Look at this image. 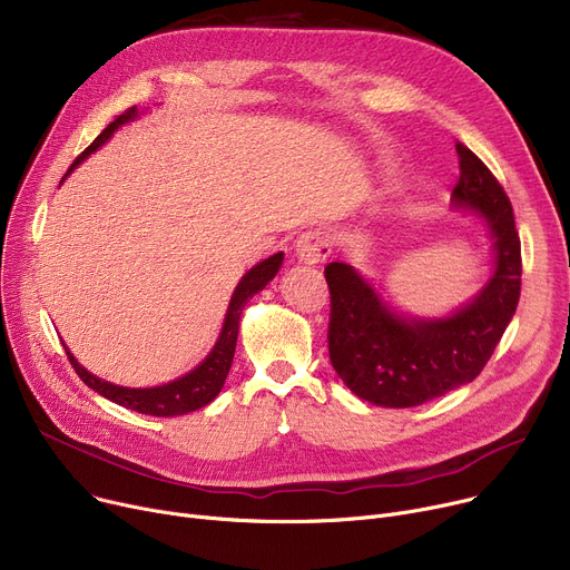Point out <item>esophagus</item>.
<instances>
[{
    "label": "esophagus",
    "instance_id": "esophagus-1",
    "mask_svg": "<svg viewBox=\"0 0 570 570\" xmlns=\"http://www.w3.org/2000/svg\"><path fill=\"white\" fill-rule=\"evenodd\" d=\"M295 252H297V258L305 263L325 261L332 254V236L323 229H309L297 238Z\"/></svg>",
    "mask_w": 570,
    "mask_h": 570
}]
</instances>
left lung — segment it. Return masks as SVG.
Masks as SVG:
<instances>
[{"label":"left lung","mask_w":570,"mask_h":570,"mask_svg":"<svg viewBox=\"0 0 570 570\" xmlns=\"http://www.w3.org/2000/svg\"><path fill=\"white\" fill-rule=\"evenodd\" d=\"M456 154L453 202L481 213L495 238V275L465 309L442 321H405L381 305L351 265H325L330 362L353 394L375 405H422L472 383L518 307L522 256L511 202L463 141Z\"/></svg>","instance_id":"8db88e82"}]
</instances>
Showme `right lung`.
<instances>
[{"label":"right lung","instance_id":"obj_1","mask_svg":"<svg viewBox=\"0 0 570 570\" xmlns=\"http://www.w3.org/2000/svg\"><path fill=\"white\" fill-rule=\"evenodd\" d=\"M135 107L126 109L121 117L117 121H111L94 141L89 148H85L82 154L75 158V163L68 167L66 176L78 167L89 154H94V150L105 144L109 139V135L117 130L121 124L130 121L135 117ZM63 176V178H66ZM284 261V254H275L271 258L261 261L258 265H254V268L240 279V284L236 286L234 291V297L229 302V312H226V318H224V327H222V334L217 338V344L213 348V353L193 371L187 373L183 377H178V381L169 383V385H163V387H150V390H128V387H119V385H111V383H105L100 381V377L91 375L87 368H82L78 364V360H75L68 348H66V355H68V362L72 364L75 373L80 375V381L85 385H89L94 392H98L100 396L119 403L128 410H135V412H141V414H154V416H176V414H185V412H193V410H199L204 405H208L222 390L226 375H229V368H232V362H234V353H236V341H238V323H240V314L247 305V299L258 293L261 288H265V284H268L277 271L279 265Z\"/></svg>","mask_w":570,"mask_h":570}]
</instances>
